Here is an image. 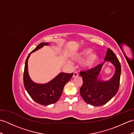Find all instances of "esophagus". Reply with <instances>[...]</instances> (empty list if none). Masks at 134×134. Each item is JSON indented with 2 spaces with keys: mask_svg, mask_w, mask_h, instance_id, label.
Listing matches in <instances>:
<instances>
[{
  "mask_svg": "<svg viewBox=\"0 0 134 134\" xmlns=\"http://www.w3.org/2000/svg\"><path fill=\"white\" fill-rule=\"evenodd\" d=\"M79 76V75H78V74L77 73V72H75L74 73V74H73V78H75V77H78V76Z\"/></svg>",
  "mask_w": 134,
  "mask_h": 134,
  "instance_id": "obj_1",
  "label": "esophagus"
}]
</instances>
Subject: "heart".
Returning <instances> with one entry per match:
<instances>
[{"label": "heart", "instance_id": "heart-1", "mask_svg": "<svg viewBox=\"0 0 134 134\" xmlns=\"http://www.w3.org/2000/svg\"><path fill=\"white\" fill-rule=\"evenodd\" d=\"M83 59L84 60L82 63V67L85 69H91L97 63L99 58L97 53L92 52L91 48H86L76 53L74 58L76 62H81Z\"/></svg>", "mask_w": 134, "mask_h": 134}]
</instances>
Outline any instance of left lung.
<instances>
[{"label":"left lung","mask_w":134,"mask_h":134,"mask_svg":"<svg viewBox=\"0 0 134 134\" xmlns=\"http://www.w3.org/2000/svg\"><path fill=\"white\" fill-rule=\"evenodd\" d=\"M104 61L110 62L115 67L114 75L108 81L99 78L104 63L92 69L81 71L83 85L80 88V94L87 104L93 106H101L110 101L118 93L121 75V65L113 51L108 48Z\"/></svg>","instance_id":"left-lung-1"}]
</instances>
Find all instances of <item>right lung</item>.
<instances>
[{"instance_id": "obj_1", "label": "right lung", "mask_w": 134, "mask_h": 134, "mask_svg": "<svg viewBox=\"0 0 134 134\" xmlns=\"http://www.w3.org/2000/svg\"><path fill=\"white\" fill-rule=\"evenodd\" d=\"M50 45L49 42H41L31 52L26 59L24 74V84L25 89L34 101L42 105L55 103L59 100L65 85L70 81L73 73L60 72L48 83L40 84L31 79L28 72V59L31 53L36 52L44 46Z\"/></svg>"}]
</instances>
